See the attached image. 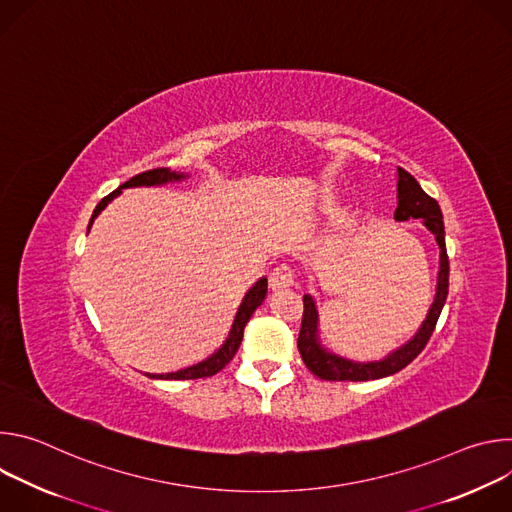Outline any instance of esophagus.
<instances>
[{
	"label": "esophagus",
	"instance_id": "obj_1",
	"mask_svg": "<svg viewBox=\"0 0 512 512\" xmlns=\"http://www.w3.org/2000/svg\"><path fill=\"white\" fill-rule=\"evenodd\" d=\"M294 281H296L294 269H291V267L285 265V263L277 265V267L273 269V273L269 275V287H271L273 291L283 289V287H291V285H294Z\"/></svg>",
	"mask_w": 512,
	"mask_h": 512
}]
</instances>
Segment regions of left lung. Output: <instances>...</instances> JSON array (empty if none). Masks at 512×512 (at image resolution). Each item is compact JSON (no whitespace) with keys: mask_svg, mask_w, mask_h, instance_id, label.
Returning a JSON list of instances; mask_svg holds the SVG:
<instances>
[{"mask_svg":"<svg viewBox=\"0 0 512 512\" xmlns=\"http://www.w3.org/2000/svg\"><path fill=\"white\" fill-rule=\"evenodd\" d=\"M397 208L395 221H409V218H421L423 225L433 233L437 245H440V273H437V289L435 300L427 312V318L419 326L417 334L407 340L403 346L393 350L389 356L371 362H356L342 358L334 352H328L318 340V310L312 296H304V318L298 336V348L306 367L324 381H373L399 373L407 364L417 358V354L425 348L431 338L437 318L442 314V308L448 298L450 287V261L446 253V231H444V216L442 208L431 196H427L419 182L397 168Z\"/></svg>","mask_w":512,"mask_h":512,"instance_id":"1","label":"left lung"}]
</instances>
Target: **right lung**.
<instances>
[{"label":"right lung","instance_id":"right-lung-1","mask_svg":"<svg viewBox=\"0 0 512 512\" xmlns=\"http://www.w3.org/2000/svg\"><path fill=\"white\" fill-rule=\"evenodd\" d=\"M188 178L186 174H180V172H172L170 168H158V170H148V172H141L137 176H133L131 180H127L125 184H121L117 190H113L109 196H105L93 216H91V223H89V229L93 225V221L97 218V214L115 198L121 194L123 188H131V186H162V184H168V182H180ZM267 296V277H261L249 291L245 294L239 310H237V316H235V322H233V328L229 332V338L225 340V344L218 348L212 356H208L206 360L194 364V367H188V369H182V371H176V373H166V375H148L152 379H166V381H188V379H204V377H212L216 375L218 371H223L227 364L233 360L235 352L239 350L241 346V340H243V332H245V326L249 322V318L253 316V312L263 304Z\"/></svg>","mask_w":512,"mask_h":512}]
</instances>
